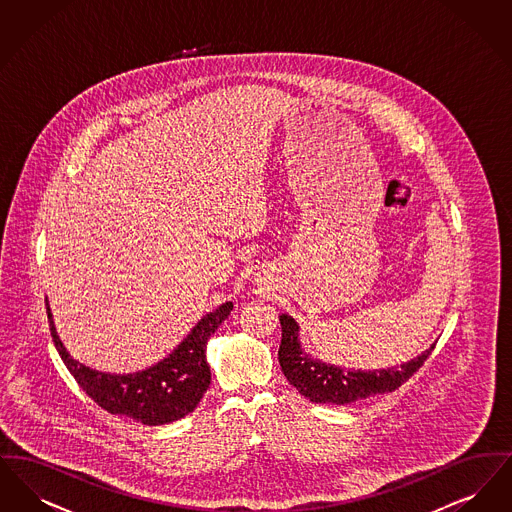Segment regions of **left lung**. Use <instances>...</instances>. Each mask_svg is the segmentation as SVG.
<instances>
[{
	"instance_id": "obj_1",
	"label": "left lung",
	"mask_w": 512,
	"mask_h": 512,
	"mask_svg": "<svg viewBox=\"0 0 512 512\" xmlns=\"http://www.w3.org/2000/svg\"><path fill=\"white\" fill-rule=\"evenodd\" d=\"M282 343L278 349V361L284 376L295 390L313 403L349 405L378 393L397 390L432 355L436 343L401 366H388L376 370L345 368L324 363L301 345L299 324L290 315H280Z\"/></svg>"
}]
</instances>
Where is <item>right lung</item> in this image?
Segmentation results:
<instances>
[{
	"label": "right lung",
	"mask_w": 512,
	"mask_h": 512,
	"mask_svg": "<svg viewBox=\"0 0 512 512\" xmlns=\"http://www.w3.org/2000/svg\"><path fill=\"white\" fill-rule=\"evenodd\" d=\"M46 305L53 343L78 386L101 409L134 418L146 426L169 424L194 413L211 384V368L205 355L207 341L234 309L232 301H226L213 313H207L159 363L130 374H111L82 365L71 357L57 336L49 303Z\"/></svg>",
	"instance_id": "add662e5"
}]
</instances>
